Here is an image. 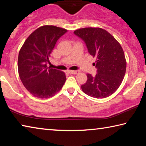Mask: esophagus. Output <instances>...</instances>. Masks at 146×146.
<instances>
[{"mask_svg": "<svg viewBox=\"0 0 146 146\" xmlns=\"http://www.w3.org/2000/svg\"><path fill=\"white\" fill-rule=\"evenodd\" d=\"M68 73H70V74H78L80 73V71L78 70H75V71H68Z\"/></svg>", "mask_w": 146, "mask_h": 146, "instance_id": "obj_1", "label": "esophagus"}]
</instances>
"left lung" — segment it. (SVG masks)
Returning <instances> with one entry per match:
<instances>
[{
	"label": "left lung",
	"instance_id": "left-lung-1",
	"mask_svg": "<svg viewBox=\"0 0 146 146\" xmlns=\"http://www.w3.org/2000/svg\"><path fill=\"white\" fill-rule=\"evenodd\" d=\"M85 42L89 53L96 58L97 74H87L84 93L96 98H104L114 93L122 82L126 60L120 43L109 32L100 28H85L74 31Z\"/></svg>",
	"mask_w": 146,
	"mask_h": 146
}]
</instances>
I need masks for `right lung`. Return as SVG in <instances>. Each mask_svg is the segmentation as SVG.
Here are the masks:
<instances>
[{
	"label": "right lung",
	"instance_id": "add662e5",
	"mask_svg": "<svg viewBox=\"0 0 146 146\" xmlns=\"http://www.w3.org/2000/svg\"><path fill=\"white\" fill-rule=\"evenodd\" d=\"M67 29L45 25L35 29L19 51L18 71L24 87L40 98L53 97L66 82L63 71L48 68L47 64L56 42Z\"/></svg>",
	"mask_w": 146,
	"mask_h": 146
}]
</instances>
